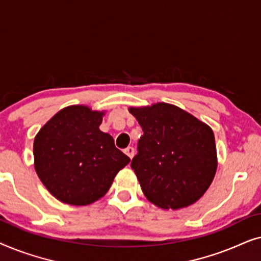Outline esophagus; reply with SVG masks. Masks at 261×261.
I'll return each mask as SVG.
<instances>
[{
    "label": "esophagus",
    "mask_w": 261,
    "mask_h": 261,
    "mask_svg": "<svg viewBox=\"0 0 261 261\" xmlns=\"http://www.w3.org/2000/svg\"><path fill=\"white\" fill-rule=\"evenodd\" d=\"M124 153H126V154L132 159L134 156V148L133 147H127L126 149H124Z\"/></svg>",
    "instance_id": "esophagus-1"
}]
</instances>
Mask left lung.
Returning a JSON list of instances; mask_svg holds the SVG:
<instances>
[{
    "label": "left lung",
    "mask_w": 261,
    "mask_h": 261,
    "mask_svg": "<svg viewBox=\"0 0 261 261\" xmlns=\"http://www.w3.org/2000/svg\"><path fill=\"white\" fill-rule=\"evenodd\" d=\"M144 135L132 159L146 198L162 209H180L204 195L215 177V137L208 124L169 103L130 107Z\"/></svg>",
    "instance_id": "8db88e82"
}]
</instances>
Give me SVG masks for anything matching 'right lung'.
<instances>
[{"instance_id": "add662e5", "label": "right lung", "mask_w": 261, "mask_h": 261, "mask_svg": "<svg viewBox=\"0 0 261 261\" xmlns=\"http://www.w3.org/2000/svg\"><path fill=\"white\" fill-rule=\"evenodd\" d=\"M105 112L70 106L56 114L34 139V167L60 202L87 205L103 197L130 159L110 134L99 130Z\"/></svg>"}]
</instances>
